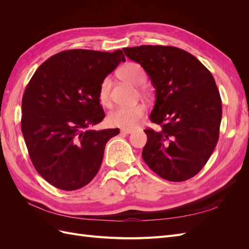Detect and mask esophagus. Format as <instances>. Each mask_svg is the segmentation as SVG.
Listing matches in <instances>:
<instances>
[{
  "label": "esophagus",
  "instance_id": "obj_1",
  "mask_svg": "<svg viewBox=\"0 0 249 249\" xmlns=\"http://www.w3.org/2000/svg\"><path fill=\"white\" fill-rule=\"evenodd\" d=\"M134 131L131 130V129H122V130H120V133H122V134H131Z\"/></svg>",
  "mask_w": 249,
  "mask_h": 249
}]
</instances>
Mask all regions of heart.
I'll return each instance as SVG.
<instances>
[{
  "label": "heart",
  "instance_id": "1",
  "mask_svg": "<svg viewBox=\"0 0 249 249\" xmlns=\"http://www.w3.org/2000/svg\"><path fill=\"white\" fill-rule=\"evenodd\" d=\"M118 76L123 80L131 83L134 86H140V91L147 95L148 90L145 86H141L146 81L145 71L137 63H126L120 67L118 71ZM111 80L110 78H105L101 82L99 87V100L100 103L105 107H109L111 105ZM146 108L144 105L136 104L133 106H122L117 107L111 111L108 115V122L113 126L130 127L136 126L140 120L144 117Z\"/></svg>",
  "mask_w": 249,
  "mask_h": 249
}]
</instances>
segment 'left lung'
Returning a JSON list of instances; mask_svg holds the SVG:
<instances>
[{
    "mask_svg": "<svg viewBox=\"0 0 249 249\" xmlns=\"http://www.w3.org/2000/svg\"><path fill=\"white\" fill-rule=\"evenodd\" d=\"M156 89L150 122L160 131L144 130L142 158L158 176L183 182L205 166L219 137L221 99L207 67L190 53L175 47L125 48Z\"/></svg>",
    "mask_w": 249,
    "mask_h": 249,
    "instance_id": "1",
    "label": "left lung"
}]
</instances>
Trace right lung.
<instances>
[{
    "label": "right lung",
    "instance_id": "add662e5",
    "mask_svg": "<svg viewBox=\"0 0 249 249\" xmlns=\"http://www.w3.org/2000/svg\"><path fill=\"white\" fill-rule=\"evenodd\" d=\"M122 61L120 50L63 51L43 62L26 87L22 136L36 171L58 189L87 185L101 167L106 143L119 134L88 127L105 118L99 87Z\"/></svg>",
    "mask_w": 249,
    "mask_h": 249
}]
</instances>
